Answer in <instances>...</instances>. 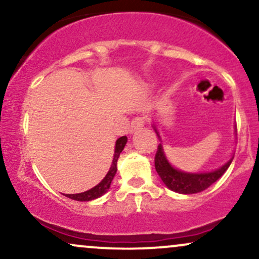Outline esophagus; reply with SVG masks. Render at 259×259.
<instances>
[{
    "label": "esophagus",
    "mask_w": 259,
    "mask_h": 259,
    "mask_svg": "<svg viewBox=\"0 0 259 259\" xmlns=\"http://www.w3.org/2000/svg\"><path fill=\"white\" fill-rule=\"evenodd\" d=\"M145 121H146V119H145L144 117H136L135 119H133L132 121V129H130V133H136L139 132V130H141L142 127H144L145 125Z\"/></svg>",
    "instance_id": "1"
}]
</instances>
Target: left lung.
<instances>
[{
  "instance_id": "1",
  "label": "left lung",
  "mask_w": 259,
  "mask_h": 259,
  "mask_svg": "<svg viewBox=\"0 0 259 259\" xmlns=\"http://www.w3.org/2000/svg\"><path fill=\"white\" fill-rule=\"evenodd\" d=\"M152 127L160 141L156 157H154V167H156L160 180L171 191L183 195L197 194V192L203 191L212 184H214L227 171V169L230 167L231 162H233L234 153L231 154L230 159L227 163H224L222 167L214 169V170L202 171V173H189V171L180 170V169L175 168L168 160V157L165 156L164 148L162 145V138H160L158 125L156 121H152ZM235 134H236V125H235Z\"/></svg>"
}]
</instances>
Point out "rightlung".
Returning <instances> with one entry per match:
<instances>
[{
	"label": "right lung",
	"mask_w": 259,
	"mask_h": 259,
	"mask_svg": "<svg viewBox=\"0 0 259 259\" xmlns=\"http://www.w3.org/2000/svg\"><path fill=\"white\" fill-rule=\"evenodd\" d=\"M127 142V138L126 136H121L115 141V147H114V156H113V160H112V164L111 168H109L108 173L106 174V177L103 178L102 180L97 184L96 186H94L92 189L88 190V191L84 192H80V194H73V195H64L65 197L68 198H72V200L75 201H80V202H85V201H91V200H96V198L101 197L106 194L107 191L109 190L111 187L112 180L114 179L115 173H117V162L118 158H119L121 151L124 150Z\"/></svg>",
	"instance_id": "1"
}]
</instances>
